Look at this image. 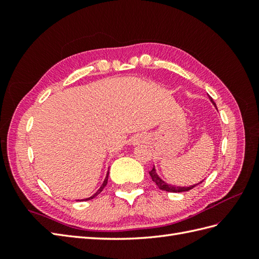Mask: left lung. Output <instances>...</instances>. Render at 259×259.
Wrapping results in <instances>:
<instances>
[{"instance_id":"obj_1","label":"left lung","mask_w":259,"mask_h":259,"mask_svg":"<svg viewBox=\"0 0 259 259\" xmlns=\"http://www.w3.org/2000/svg\"><path fill=\"white\" fill-rule=\"evenodd\" d=\"M209 99H210V101L213 103V106L216 107V103L213 102L212 98L209 97ZM149 175H150V177H151L153 183H156V185L158 186L159 189L164 190V191H168V192H183V191H188V190L192 189V188H194V187L197 186V185H194V186H190V187H176V186H171V185H167L166 183H164L163 180H161L160 178H159V176H158L157 172H156L155 167H153V168L150 170Z\"/></svg>"}]
</instances>
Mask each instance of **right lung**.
<instances>
[{
	"instance_id": "1",
	"label": "right lung",
	"mask_w": 259,
	"mask_h": 259,
	"mask_svg": "<svg viewBox=\"0 0 259 259\" xmlns=\"http://www.w3.org/2000/svg\"><path fill=\"white\" fill-rule=\"evenodd\" d=\"M108 177H109V172L107 174V177H106V179H104V181H103V184L101 185V187H100V188H99V190L96 192V194L95 195H93V196H91L90 198H87V199H83V200H90V199H93V198H95V197H97L99 194H100V192L104 189V187H106L107 186V183H108Z\"/></svg>"
}]
</instances>
